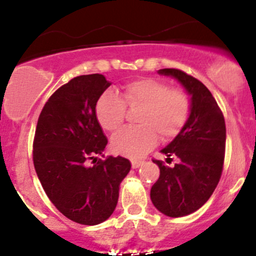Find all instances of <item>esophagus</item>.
Listing matches in <instances>:
<instances>
[{"label":"esophagus","instance_id":"1","mask_svg":"<svg viewBox=\"0 0 256 256\" xmlns=\"http://www.w3.org/2000/svg\"><path fill=\"white\" fill-rule=\"evenodd\" d=\"M131 164H132V168H138L144 164V161L141 160H131Z\"/></svg>","mask_w":256,"mask_h":256}]
</instances>
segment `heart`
Returning <instances> with one entry per match:
<instances>
[{
  "label": "heart",
  "instance_id": "heart-1",
  "mask_svg": "<svg viewBox=\"0 0 256 256\" xmlns=\"http://www.w3.org/2000/svg\"><path fill=\"white\" fill-rule=\"evenodd\" d=\"M124 100L112 90L105 92L95 105V115L102 128L115 131L125 120L126 106H141L140 126L125 128L112 138V147L118 154L140 157L157 142L176 138L184 128L190 114V100L183 90L171 89L156 79H140L124 86Z\"/></svg>",
  "mask_w": 256,
  "mask_h": 256
}]
</instances>
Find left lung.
Listing matches in <instances>:
<instances>
[{
	"mask_svg": "<svg viewBox=\"0 0 256 256\" xmlns=\"http://www.w3.org/2000/svg\"><path fill=\"white\" fill-rule=\"evenodd\" d=\"M160 76L176 79L190 98V114L184 128L161 154L168 167L154 160L160 177L151 188V200L157 210L172 218L200 209L209 200L220 180L226 152V122L216 99L203 82L178 69H160Z\"/></svg>",
	"mask_w": 256,
	"mask_h": 256,
	"instance_id": "obj_1",
	"label": "left lung"
}]
</instances>
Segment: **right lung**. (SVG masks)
Wrapping results in <instances>:
<instances>
[{"label": "right lung", "mask_w": 256, "mask_h": 256, "mask_svg": "<svg viewBox=\"0 0 256 256\" xmlns=\"http://www.w3.org/2000/svg\"><path fill=\"white\" fill-rule=\"evenodd\" d=\"M110 85L102 74L72 79L49 98L36 128L33 164L43 190L62 214L84 226L112 216L120 183L131 170L130 161L120 156L96 162L108 138L95 105Z\"/></svg>", "instance_id": "add662e5"}]
</instances>
